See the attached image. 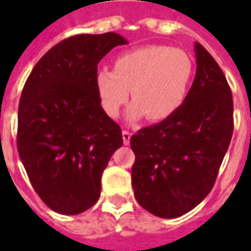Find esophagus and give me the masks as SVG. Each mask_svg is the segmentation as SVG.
I'll return each instance as SVG.
<instances>
[{
    "label": "esophagus",
    "mask_w": 251,
    "mask_h": 251,
    "mask_svg": "<svg viewBox=\"0 0 251 251\" xmlns=\"http://www.w3.org/2000/svg\"><path fill=\"white\" fill-rule=\"evenodd\" d=\"M130 137H131V133L129 130L122 131V138H124V144H125V145H129V142H130Z\"/></svg>",
    "instance_id": "1"
}]
</instances>
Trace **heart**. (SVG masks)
<instances>
[{"label":"heart","mask_w":251,"mask_h":251,"mask_svg":"<svg viewBox=\"0 0 251 251\" xmlns=\"http://www.w3.org/2000/svg\"><path fill=\"white\" fill-rule=\"evenodd\" d=\"M194 64L181 50L167 46H145L115 57L114 71L97 72L95 86L104 113L118 117L133 97L127 117L137 121L148 115L163 121L175 115L188 97Z\"/></svg>","instance_id":"b5f03b06"}]
</instances>
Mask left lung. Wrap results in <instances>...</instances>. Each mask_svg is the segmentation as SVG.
<instances>
[{
	"label": "left lung",
	"instance_id": "1",
	"mask_svg": "<svg viewBox=\"0 0 251 251\" xmlns=\"http://www.w3.org/2000/svg\"><path fill=\"white\" fill-rule=\"evenodd\" d=\"M195 55L196 75L184 106L130 138L134 196L142 208L167 219L184 215L210 194L234 130L225 74L199 43Z\"/></svg>",
	"mask_w": 251,
	"mask_h": 251
}]
</instances>
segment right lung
<instances>
[{
	"label": "right lung",
	"instance_id": "add662e5",
	"mask_svg": "<svg viewBox=\"0 0 251 251\" xmlns=\"http://www.w3.org/2000/svg\"><path fill=\"white\" fill-rule=\"evenodd\" d=\"M124 44L114 32L68 37L41 57L23 88L20 158L40 199L59 214L76 215L98 201L102 174L124 144L95 86L100 59Z\"/></svg>",
	"mask_w": 251,
	"mask_h": 251
}]
</instances>
